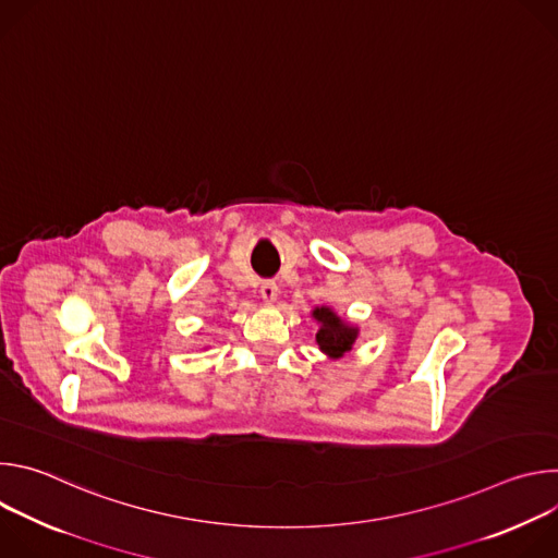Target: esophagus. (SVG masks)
<instances>
[{
	"instance_id": "34e87169",
	"label": "esophagus",
	"mask_w": 558,
	"mask_h": 558,
	"mask_svg": "<svg viewBox=\"0 0 558 558\" xmlns=\"http://www.w3.org/2000/svg\"><path fill=\"white\" fill-rule=\"evenodd\" d=\"M260 295H263V300H265L267 304H274L276 298H278V284H276L274 280H265V282L260 284Z\"/></svg>"
}]
</instances>
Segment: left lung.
<instances>
[{
    "label": "left lung",
    "instance_id": "1",
    "mask_svg": "<svg viewBox=\"0 0 558 558\" xmlns=\"http://www.w3.org/2000/svg\"><path fill=\"white\" fill-rule=\"evenodd\" d=\"M313 320L320 325L315 331V342L320 347V351L333 360L342 357L347 351L353 349L357 340V327L347 325L342 317L329 306H315L313 308Z\"/></svg>",
    "mask_w": 558,
    "mask_h": 558
}]
</instances>
